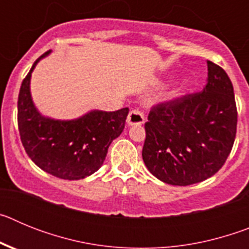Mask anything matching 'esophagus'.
Masks as SVG:
<instances>
[{
    "label": "esophagus",
    "instance_id": "esophagus-1",
    "mask_svg": "<svg viewBox=\"0 0 249 249\" xmlns=\"http://www.w3.org/2000/svg\"><path fill=\"white\" fill-rule=\"evenodd\" d=\"M144 122V114L138 109H132L127 117L128 126H141Z\"/></svg>",
    "mask_w": 249,
    "mask_h": 249
}]
</instances>
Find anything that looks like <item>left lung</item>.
Returning a JSON list of instances; mask_svg holds the SVG:
<instances>
[{"label": "left lung", "instance_id": "8db88e82", "mask_svg": "<svg viewBox=\"0 0 249 249\" xmlns=\"http://www.w3.org/2000/svg\"><path fill=\"white\" fill-rule=\"evenodd\" d=\"M203 91L152 107L144 124L142 157L160 181L190 186L217 173L232 151L237 107L230 77L207 61Z\"/></svg>", "mask_w": 249, "mask_h": 249}]
</instances>
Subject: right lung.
<instances>
[{"instance_id": "add662e5", "label": "right lung", "mask_w": 249, "mask_h": 249, "mask_svg": "<svg viewBox=\"0 0 249 249\" xmlns=\"http://www.w3.org/2000/svg\"><path fill=\"white\" fill-rule=\"evenodd\" d=\"M36 59L22 81L17 102V122L22 144L28 157L45 172L74 181L86 178L103 164L109 144L122 133L128 108L114 112L94 111L76 120L61 121L42 116L31 97V74Z\"/></svg>"}]
</instances>
